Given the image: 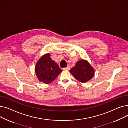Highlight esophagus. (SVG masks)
Returning <instances> with one entry per match:
<instances>
[{
    "instance_id": "esophagus-1",
    "label": "esophagus",
    "mask_w": 128,
    "mask_h": 128,
    "mask_svg": "<svg viewBox=\"0 0 128 128\" xmlns=\"http://www.w3.org/2000/svg\"><path fill=\"white\" fill-rule=\"evenodd\" d=\"M63 70H70V66H68L66 67V68H63Z\"/></svg>"
}]
</instances>
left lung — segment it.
<instances>
[{
    "label": "left lung",
    "mask_w": 128,
    "mask_h": 128,
    "mask_svg": "<svg viewBox=\"0 0 128 128\" xmlns=\"http://www.w3.org/2000/svg\"><path fill=\"white\" fill-rule=\"evenodd\" d=\"M70 72L79 82L85 83L93 77L94 70L88 60L82 59L78 60Z\"/></svg>",
    "instance_id": "8db88e82"
}]
</instances>
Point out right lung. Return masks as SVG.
Listing matches in <instances>:
<instances>
[{"instance_id": "obj_1", "label": "right lung", "mask_w": 128, "mask_h": 128, "mask_svg": "<svg viewBox=\"0 0 128 128\" xmlns=\"http://www.w3.org/2000/svg\"><path fill=\"white\" fill-rule=\"evenodd\" d=\"M35 70L39 81L46 84L52 82L62 72L58 64L51 58L49 53L44 54L39 58Z\"/></svg>"}]
</instances>
